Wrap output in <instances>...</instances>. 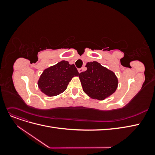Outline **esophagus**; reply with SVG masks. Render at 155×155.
Instances as JSON below:
<instances>
[{"instance_id":"1","label":"esophagus","mask_w":155,"mask_h":155,"mask_svg":"<svg viewBox=\"0 0 155 155\" xmlns=\"http://www.w3.org/2000/svg\"><path fill=\"white\" fill-rule=\"evenodd\" d=\"M83 71V68H79V69H78L79 73H81V72H82Z\"/></svg>"}]
</instances>
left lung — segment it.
Segmentation results:
<instances>
[{
    "label": "left lung",
    "mask_w": 155,
    "mask_h": 155,
    "mask_svg": "<svg viewBox=\"0 0 155 155\" xmlns=\"http://www.w3.org/2000/svg\"><path fill=\"white\" fill-rule=\"evenodd\" d=\"M87 70L79 74L83 90L92 99L104 100L113 94L118 87L115 74L97 61L88 62Z\"/></svg>",
    "instance_id": "left-lung-1"
}]
</instances>
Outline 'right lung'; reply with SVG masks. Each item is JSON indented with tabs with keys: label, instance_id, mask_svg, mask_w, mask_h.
<instances>
[{
	"label": "right lung",
	"instance_id": "1",
	"mask_svg": "<svg viewBox=\"0 0 155 155\" xmlns=\"http://www.w3.org/2000/svg\"><path fill=\"white\" fill-rule=\"evenodd\" d=\"M79 72L75 65L61 61L45 69L38 81L41 91L48 96H55L66 90L73 77L78 76Z\"/></svg>",
	"mask_w": 155,
	"mask_h": 155
}]
</instances>
